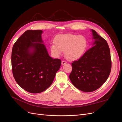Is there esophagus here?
Returning a JSON list of instances; mask_svg holds the SVG:
<instances>
[{
	"label": "esophagus",
	"instance_id": "obj_1",
	"mask_svg": "<svg viewBox=\"0 0 122 122\" xmlns=\"http://www.w3.org/2000/svg\"><path fill=\"white\" fill-rule=\"evenodd\" d=\"M61 63H62V64L63 65V64H65L66 63V61H64V60H62V61Z\"/></svg>",
	"mask_w": 122,
	"mask_h": 122
}]
</instances>
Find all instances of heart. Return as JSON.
<instances>
[{
  "mask_svg": "<svg viewBox=\"0 0 122 122\" xmlns=\"http://www.w3.org/2000/svg\"><path fill=\"white\" fill-rule=\"evenodd\" d=\"M51 43L50 50L53 55L58 56L65 51V56L69 60L79 58L83 54L87 47V41L85 37L73 34L60 35Z\"/></svg>",
  "mask_w": 122,
  "mask_h": 122,
  "instance_id": "b5f03b06",
  "label": "heart"
}]
</instances>
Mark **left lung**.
I'll return each instance as SVG.
<instances>
[{
  "mask_svg": "<svg viewBox=\"0 0 122 122\" xmlns=\"http://www.w3.org/2000/svg\"><path fill=\"white\" fill-rule=\"evenodd\" d=\"M95 40L91 48L71 65L69 78L77 89L85 92L100 88L110 76L112 67L110 50L107 41L92 30Z\"/></svg>",
  "mask_w": 122,
  "mask_h": 122,
  "instance_id": "obj_1",
  "label": "left lung"
}]
</instances>
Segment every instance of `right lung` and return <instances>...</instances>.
Listing matches in <instances>:
<instances>
[{"instance_id":"add662e5","label":"right lung","mask_w":122,"mask_h":122,"mask_svg":"<svg viewBox=\"0 0 122 122\" xmlns=\"http://www.w3.org/2000/svg\"><path fill=\"white\" fill-rule=\"evenodd\" d=\"M42 31L28 30L15 41L11 53L12 74L23 89L43 92L52 83L61 66L59 59L49 56L41 38Z\"/></svg>"}]
</instances>
